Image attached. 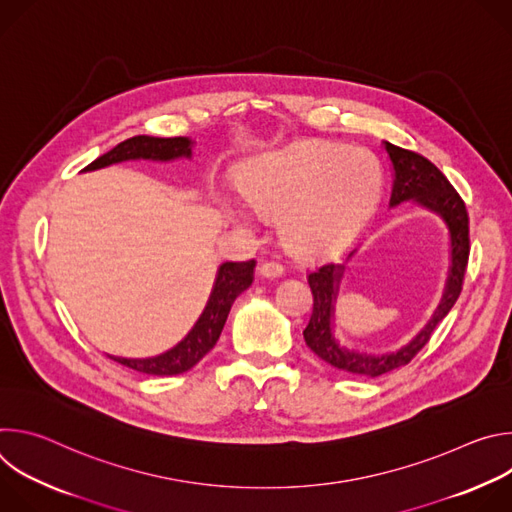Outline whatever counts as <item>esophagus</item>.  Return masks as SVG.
Returning a JSON list of instances; mask_svg holds the SVG:
<instances>
[{
  "instance_id": "1",
  "label": "esophagus",
  "mask_w": 512,
  "mask_h": 512,
  "mask_svg": "<svg viewBox=\"0 0 512 512\" xmlns=\"http://www.w3.org/2000/svg\"><path fill=\"white\" fill-rule=\"evenodd\" d=\"M259 273L263 277H279L283 275V265L279 261H265L259 265Z\"/></svg>"
}]
</instances>
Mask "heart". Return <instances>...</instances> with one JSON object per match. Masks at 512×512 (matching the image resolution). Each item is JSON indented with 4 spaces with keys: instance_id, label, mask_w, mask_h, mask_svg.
I'll use <instances>...</instances> for the list:
<instances>
[{
    "instance_id": "1",
    "label": "heart",
    "mask_w": 512,
    "mask_h": 512,
    "mask_svg": "<svg viewBox=\"0 0 512 512\" xmlns=\"http://www.w3.org/2000/svg\"><path fill=\"white\" fill-rule=\"evenodd\" d=\"M241 190L261 214L281 212L285 243L304 255L344 247L375 212L383 172L369 152L332 141H306L257 158L243 174ZM233 221H249V210L227 204Z\"/></svg>"
}]
</instances>
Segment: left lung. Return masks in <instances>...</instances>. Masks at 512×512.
<instances>
[{
  "label": "left lung",
  "mask_w": 512,
  "mask_h": 512,
  "mask_svg": "<svg viewBox=\"0 0 512 512\" xmlns=\"http://www.w3.org/2000/svg\"><path fill=\"white\" fill-rule=\"evenodd\" d=\"M385 150L391 158L395 170V182L391 192V206L405 200H415L417 204L433 210L444 218L452 241V267L446 283L442 304L437 306L429 324L401 350L391 354H360L342 348L332 334L334 300L338 294V283L342 279L344 265L324 263L308 273V283L314 296V310L310 322L304 330L306 344L334 369L356 377H381L403 364H409L415 354L429 342L433 330L437 328L454 304L460 298L464 285V275L470 257V229L468 210L460 194L454 190L450 180L437 170L427 158L417 152L403 150L399 145L385 141Z\"/></svg>",
  "instance_id": "8db88e82"
}]
</instances>
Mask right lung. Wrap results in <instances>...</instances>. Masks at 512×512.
I'll return each mask as SVG.
<instances>
[{
	"mask_svg": "<svg viewBox=\"0 0 512 512\" xmlns=\"http://www.w3.org/2000/svg\"><path fill=\"white\" fill-rule=\"evenodd\" d=\"M190 158L192 156V141L188 137H150V135H135L131 139L121 141L119 145L103 156H99L95 162H91L83 172L87 170H99L117 162L125 160H176V158ZM253 271H255V259L251 261H227L218 267V275L212 287L210 300L194 324V328L188 332V336L174 346L172 350L154 356V358H121V356H109L117 360L127 369H133L137 373L145 375H158V377H170L190 371L194 364L216 344L218 336L223 332V326L227 322V316L231 312L233 302L237 296L253 283Z\"/></svg>",
	"mask_w": 512,
	"mask_h": 512,
	"instance_id": "1",
	"label": "right lung"
}]
</instances>
